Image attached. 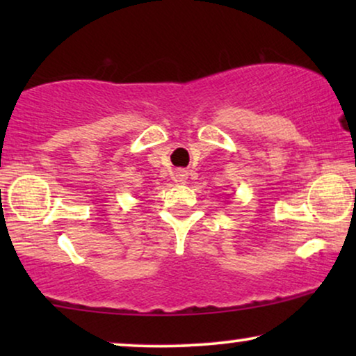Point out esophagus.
<instances>
[{
  "instance_id": "34e87169",
  "label": "esophagus",
  "mask_w": 356,
  "mask_h": 356,
  "mask_svg": "<svg viewBox=\"0 0 356 356\" xmlns=\"http://www.w3.org/2000/svg\"><path fill=\"white\" fill-rule=\"evenodd\" d=\"M177 181H184V173H183V172H178V175H177Z\"/></svg>"
}]
</instances>
